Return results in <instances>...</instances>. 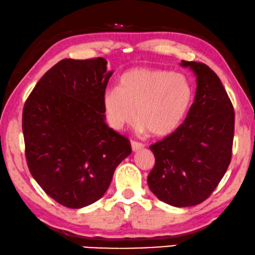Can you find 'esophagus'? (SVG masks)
<instances>
[{"instance_id": "1", "label": "esophagus", "mask_w": 255, "mask_h": 255, "mask_svg": "<svg viewBox=\"0 0 255 255\" xmlns=\"http://www.w3.org/2000/svg\"><path fill=\"white\" fill-rule=\"evenodd\" d=\"M130 144H131L132 151H138V150L144 148V144H143V143H139V142H136V141H131Z\"/></svg>"}]
</instances>
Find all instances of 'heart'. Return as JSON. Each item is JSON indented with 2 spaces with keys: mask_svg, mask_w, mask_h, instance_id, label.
<instances>
[{
  "mask_svg": "<svg viewBox=\"0 0 255 255\" xmlns=\"http://www.w3.org/2000/svg\"><path fill=\"white\" fill-rule=\"evenodd\" d=\"M194 91L185 75L166 70L135 68L120 78L119 89L104 93V109L111 127L134 123L155 136L173 132L187 117Z\"/></svg>",
  "mask_w": 255,
  "mask_h": 255,
  "instance_id": "heart-1",
  "label": "heart"
}]
</instances>
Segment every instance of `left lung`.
Segmentation results:
<instances>
[{
	"label": "left lung",
	"instance_id": "1",
	"mask_svg": "<svg viewBox=\"0 0 255 255\" xmlns=\"http://www.w3.org/2000/svg\"><path fill=\"white\" fill-rule=\"evenodd\" d=\"M196 76L194 103L184 123L150 145L155 166L150 191L173 207L196 206L210 196L232 156L235 111L216 74L207 64L181 61Z\"/></svg>",
	"mask_w": 255,
	"mask_h": 255
}]
</instances>
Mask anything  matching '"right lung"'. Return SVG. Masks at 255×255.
<instances>
[{
  "mask_svg": "<svg viewBox=\"0 0 255 255\" xmlns=\"http://www.w3.org/2000/svg\"><path fill=\"white\" fill-rule=\"evenodd\" d=\"M112 74L103 57L61 60L25 102L27 166L46 194L64 207L98 201L131 152L128 138L105 121L103 98Z\"/></svg>",
  "mask_w": 255,
  "mask_h": 255,
  "instance_id": "1",
  "label": "right lung"
}]
</instances>
